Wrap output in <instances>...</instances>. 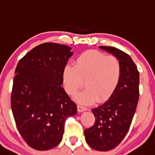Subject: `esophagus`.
I'll return each instance as SVG.
<instances>
[{"mask_svg": "<svg viewBox=\"0 0 155 155\" xmlns=\"http://www.w3.org/2000/svg\"><path fill=\"white\" fill-rule=\"evenodd\" d=\"M77 108H78V111L79 112H83V111H85L87 110V107H84V106L80 105L77 106Z\"/></svg>", "mask_w": 155, "mask_h": 155, "instance_id": "1", "label": "esophagus"}]
</instances>
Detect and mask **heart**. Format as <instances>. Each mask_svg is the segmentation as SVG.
I'll use <instances>...</instances> for the list:
<instances>
[{
    "instance_id": "1",
    "label": "heart",
    "mask_w": 155,
    "mask_h": 155,
    "mask_svg": "<svg viewBox=\"0 0 155 155\" xmlns=\"http://www.w3.org/2000/svg\"><path fill=\"white\" fill-rule=\"evenodd\" d=\"M122 67L118 58L98 50H87L79 55L74 65L67 64L62 72L65 89L74 94L83 85L86 88L74 99L81 104L107 100L120 82Z\"/></svg>"
}]
</instances>
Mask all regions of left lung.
Returning a JSON list of instances; mask_svg holds the SVG:
<instances>
[{
    "instance_id": "left-lung-1",
    "label": "left lung",
    "mask_w": 155,
    "mask_h": 155,
    "mask_svg": "<svg viewBox=\"0 0 155 155\" xmlns=\"http://www.w3.org/2000/svg\"><path fill=\"white\" fill-rule=\"evenodd\" d=\"M100 48L118 58L122 67L120 82L105 103L92 108L95 122L84 131L86 141L98 151L114 149L127 134L139 100V72L127 53L113 47Z\"/></svg>"
}]
</instances>
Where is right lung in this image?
<instances>
[{"label":"right lung","mask_w":155,"mask_h":155,"mask_svg":"<svg viewBox=\"0 0 155 155\" xmlns=\"http://www.w3.org/2000/svg\"><path fill=\"white\" fill-rule=\"evenodd\" d=\"M71 48L45 42L31 50L15 70L11 105L18 131L29 146L48 150L62 140L65 120L77 113L63 84Z\"/></svg>","instance_id":"add662e5"}]
</instances>
